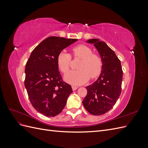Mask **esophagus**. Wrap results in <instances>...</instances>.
Segmentation results:
<instances>
[{"label": "esophagus", "instance_id": "34e87169", "mask_svg": "<svg viewBox=\"0 0 148 148\" xmlns=\"http://www.w3.org/2000/svg\"><path fill=\"white\" fill-rule=\"evenodd\" d=\"M78 88V87H77V86H72V89H73V91H75L76 89H77Z\"/></svg>", "mask_w": 148, "mask_h": 148}]
</instances>
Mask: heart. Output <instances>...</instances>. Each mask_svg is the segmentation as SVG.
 I'll use <instances>...</instances> for the list:
<instances>
[{"mask_svg":"<svg viewBox=\"0 0 148 148\" xmlns=\"http://www.w3.org/2000/svg\"><path fill=\"white\" fill-rule=\"evenodd\" d=\"M80 59L77 66L78 70L70 71L65 79L73 85H80L86 83L89 78L94 79L99 76L102 70V60L100 56L92 53L91 47L79 44L71 49L70 54L62 51L57 57V64L62 73H66L69 71L71 58Z\"/></svg>","mask_w":148,"mask_h":148,"instance_id":"b5f03b06","label":"heart"}]
</instances>
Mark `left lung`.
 Segmentation results:
<instances>
[{"mask_svg": "<svg viewBox=\"0 0 148 148\" xmlns=\"http://www.w3.org/2000/svg\"><path fill=\"white\" fill-rule=\"evenodd\" d=\"M87 42L94 44L103 65L99 77L86 87L88 93L83 104L91 114L100 115L109 111L117 101L122 92L123 70L120 60L106 42L98 39H89Z\"/></svg>", "mask_w": 148, "mask_h": 148, "instance_id": "left-lung-1", "label": "left lung"}]
</instances>
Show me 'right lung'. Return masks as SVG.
<instances>
[{
  "label": "right lung",
  "instance_id": "1",
  "mask_svg": "<svg viewBox=\"0 0 148 148\" xmlns=\"http://www.w3.org/2000/svg\"><path fill=\"white\" fill-rule=\"evenodd\" d=\"M77 40L48 37L34 49L26 64L25 86L29 101L36 110L47 117L59 114L73 92L62 79L57 57Z\"/></svg>",
  "mask_w": 148,
  "mask_h": 148
}]
</instances>
